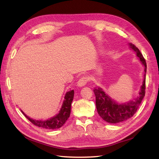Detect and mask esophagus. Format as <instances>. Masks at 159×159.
<instances>
[{
	"instance_id": "34e87169",
	"label": "esophagus",
	"mask_w": 159,
	"mask_h": 159,
	"mask_svg": "<svg viewBox=\"0 0 159 159\" xmlns=\"http://www.w3.org/2000/svg\"><path fill=\"white\" fill-rule=\"evenodd\" d=\"M87 80H88V79H87V77L83 76L82 78H80V79L79 80V81L77 82V86L79 87L85 86L86 85V83H87Z\"/></svg>"
}]
</instances>
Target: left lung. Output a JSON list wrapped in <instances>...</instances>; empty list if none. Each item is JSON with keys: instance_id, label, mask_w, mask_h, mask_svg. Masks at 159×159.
<instances>
[{"instance_id": "obj_1", "label": "left lung", "mask_w": 159, "mask_h": 159, "mask_svg": "<svg viewBox=\"0 0 159 159\" xmlns=\"http://www.w3.org/2000/svg\"><path fill=\"white\" fill-rule=\"evenodd\" d=\"M130 48L136 53L141 64L144 66L143 80L139 92V95L135 98L126 102H117L109 96L100 87H95L93 89L96 96V105L98 113L108 123L117 124L122 122L133 116L141 104L145 96L146 89V62L139 50L134 44L128 43Z\"/></svg>"}]
</instances>
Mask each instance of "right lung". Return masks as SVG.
<instances>
[{
    "label": "right lung",
    "mask_w": 159,
    "mask_h": 159,
    "mask_svg": "<svg viewBox=\"0 0 159 159\" xmlns=\"http://www.w3.org/2000/svg\"><path fill=\"white\" fill-rule=\"evenodd\" d=\"M74 90H70L66 92L65 97H64V100L59 113L56 116L50 117L48 120H37L32 119V118L26 116L22 111H21L25 115V116L35 126L40 128H46V129H57V128L61 127L69 118L71 112V104H72L74 98Z\"/></svg>",
    "instance_id": "add662e5"
}]
</instances>
